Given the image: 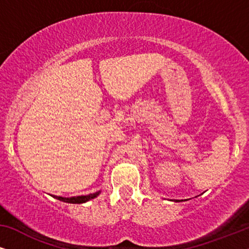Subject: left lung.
<instances>
[{
  "instance_id": "1",
  "label": "left lung",
  "mask_w": 249,
  "mask_h": 249,
  "mask_svg": "<svg viewBox=\"0 0 249 249\" xmlns=\"http://www.w3.org/2000/svg\"><path fill=\"white\" fill-rule=\"evenodd\" d=\"M185 200H187V199H185ZM173 202H182V199L181 200H173Z\"/></svg>"
}]
</instances>
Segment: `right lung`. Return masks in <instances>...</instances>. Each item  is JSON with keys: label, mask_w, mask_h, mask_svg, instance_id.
<instances>
[{"label": "right lung", "mask_w": 249, "mask_h": 249, "mask_svg": "<svg viewBox=\"0 0 249 249\" xmlns=\"http://www.w3.org/2000/svg\"><path fill=\"white\" fill-rule=\"evenodd\" d=\"M102 190H98V192L94 193V194H89V195H81V196H72V197H62V196H55L53 195L52 197L54 198L61 200V202H64V203H70V204H83V203H86L88 200L95 198V197H97L100 195Z\"/></svg>", "instance_id": "obj_1"}]
</instances>
